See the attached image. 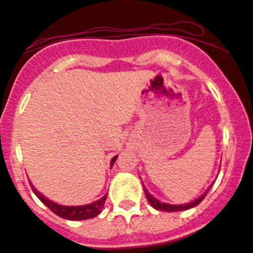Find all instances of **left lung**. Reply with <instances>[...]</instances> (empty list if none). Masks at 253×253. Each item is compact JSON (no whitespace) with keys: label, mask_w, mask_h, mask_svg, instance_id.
Wrapping results in <instances>:
<instances>
[{"label":"left lung","mask_w":253,"mask_h":253,"mask_svg":"<svg viewBox=\"0 0 253 253\" xmlns=\"http://www.w3.org/2000/svg\"><path fill=\"white\" fill-rule=\"evenodd\" d=\"M143 187H144V185H143ZM210 188H211V186H210V187L208 188L207 192H204V194H202V196L199 197L198 199H196V201H194V202H191V203H187V204H181V205H171V204H167V203H161L160 201H157L156 198H154V197H152L151 194L148 192V190H146L145 187H144V192H145V196H146V198H148L149 203L151 204L152 207L155 208V209L161 210V211L174 212V211H182V210L191 209V208H193V207H196V205H198L205 198V196H207L208 192H209Z\"/></svg>","instance_id":"obj_1"}]
</instances>
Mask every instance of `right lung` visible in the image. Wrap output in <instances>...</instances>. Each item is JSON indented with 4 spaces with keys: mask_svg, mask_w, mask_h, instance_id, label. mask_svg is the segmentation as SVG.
<instances>
[{
    "mask_svg": "<svg viewBox=\"0 0 253 253\" xmlns=\"http://www.w3.org/2000/svg\"><path fill=\"white\" fill-rule=\"evenodd\" d=\"M116 157L118 156H115L112 160V166H113L114 161L116 160ZM30 185H31L32 191L35 192L36 196L40 198V201L42 202V203L45 204L46 207H48L52 212L56 213L57 216H60V217H62V218H66V220L82 221V220H87V218L95 217V216H97L99 212L102 211L104 202H105V199H107V194H105V196L102 197L101 199H98V201L93 202V203H91V204L82 205V207H63V205L56 204V203H54V202L49 201L48 198H45L43 194L38 192V191L33 187V185L31 184V182H30Z\"/></svg>",
    "mask_w": 253,
    "mask_h": 253,
    "instance_id": "right-lung-1",
    "label": "right lung"
}]
</instances>
